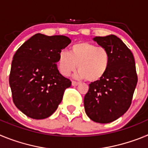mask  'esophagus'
Here are the masks:
<instances>
[{"label":"esophagus","instance_id":"34e87169","mask_svg":"<svg viewBox=\"0 0 148 148\" xmlns=\"http://www.w3.org/2000/svg\"><path fill=\"white\" fill-rule=\"evenodd\" d=\"M78 82H74V81H73V82H72V85L73 86H77V85H78Z\"/></svg>","mask_w":148,"mask_h":148}]
</instances>
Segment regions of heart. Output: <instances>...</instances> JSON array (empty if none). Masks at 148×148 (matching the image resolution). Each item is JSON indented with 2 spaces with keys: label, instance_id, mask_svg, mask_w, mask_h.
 Returning <instances> with one entry per match:
<instances>
[{
  "label": "heart",
  "instance_id": "1",
  "mask_svg": "<svg viewBox=\"0 0 148 148\" xmlns=\"http://www.w3.org/2000/svg\"><path fill=\"white\" fill-rule=\"evenodd\" d=\"M110 61V55L106 48L81 41L72 45L69 53L62 51L59 53L57 66L63 75L68 76L76 69L78 64L79 70L75 76L95 82L105 75Z\"/></svg>",
  "mask_w": 148,
  "mask_h": 148
}]
</instances>
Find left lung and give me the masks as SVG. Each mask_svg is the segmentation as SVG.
<instances>
[{
  "label": "left lung",
  "mask_w": 148,
  "mask_h": 148,
  "mask_svg": "<svg viewBox=\"0 0 148 148\" xmlns=\"http://www.w3.org/2000/svg\"><path fill=\"white\" fill-rule=\"evenodd\" d=\"M92 40L110 55L109 69L101 80L90 84L84 96L86 114L95 122L106 124L120 118L130 104L138 78L131 51L114 35Z\"/></svg>",
  "instance_id": "1"
}]
</instances>
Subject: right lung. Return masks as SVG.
Here are the masks:
<instances>
[{
	"instance_id": "right-lung-1",
	"label": "right lung",
	"mask_w": 148,
	"mask_h": 148,
	"mask_svg": "<svg viewBox=\"0 0 148 148\" xmlns=\"http://www.w3.org/2000/svg\"><path fill=\"white\" fill-rule=\"evenodd\" d=\"M71 43L64 35L37 33L13 56L10 86L18 110L34 119L47 118L57 110L71 82L58 71V55Z\"/></svg>"
}]
</instances>
